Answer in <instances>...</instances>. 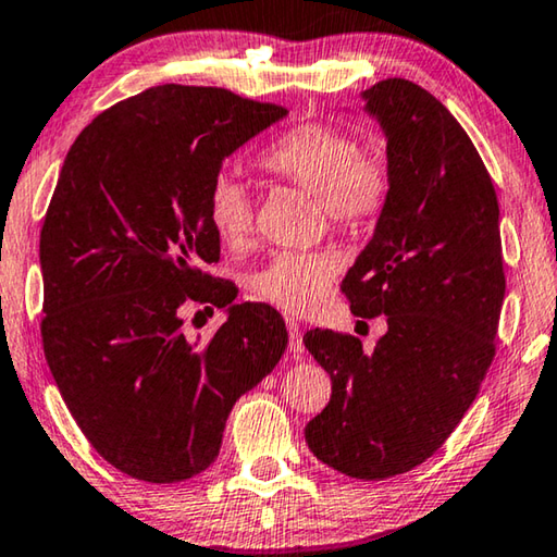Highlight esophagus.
Wrapping results in <instances>:
<instances>
[{"label": "esophagus", "instance_id": "1", "mask_svg": "<svg viewBox=\"0 0 557 557\" xmlns=\"http://www.w3.org/2000/svg\"><path fill=\"white\" fill-rule=\"evenodd\" d=\"M287 332H289V354L292 356L305 354V344H301V329L297 324V319L287 317Z\"/></svg>", "mask_w": 557, "mask_h": 557}]
</instances>
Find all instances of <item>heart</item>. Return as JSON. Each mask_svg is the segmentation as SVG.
<instances>
[{"instance_id":"heart-1","label":"heart","mask_w":557,"mask_h":557,"mask_svg":"<svg viewBox=\"0 0 557 557\" xmlns=\"http://www.w3.org/2000/svg\"><path fill=\"white\" fill-rule=\"evenodd\" d=\"M265 172L317 194L319 209L338 231H366L388 196V176L346 132L329 125H299L282 132L258 157ZM209 223L225 248L240 250L252 238L256 206L238 178L223 174L209 191ZM338 270L332 252L282 250L250 272L245 285L258 301L289 314L322 305Z\"/></svg>"}]
</instances>
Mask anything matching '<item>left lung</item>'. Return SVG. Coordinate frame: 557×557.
Instances as JSON below:
<instances>
[{"label": "left lung", "instance_id": "1", "mask_svg": "<svg viewBox=\"0 0 557 557\" xmlns=\"http://www.w3.org/2000/svg\"><path fill=\"white\" fill-rule=\"evenodd\" d=\"M361 96L388 139V196L342 292L356 317L385 314L388 332L373 351L332 329L305 334L332 375L305 437L324 465L379 482L435 455L474 403L506 277L492 176L451 112L405 78Z\"/></svg>", "mask_w": 557, "mask_h": 557}]
</instances>
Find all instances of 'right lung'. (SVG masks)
Returning <instances> with one entry per match:
<instances>
[{"mask_svg": "<svg viewBox=\"0 0 557 557\" xmlns=\"http://www.w3.org/2000/svg\"><path fill=\"white\" fill-rule=\"evenodd\" d=\"M282 117L225 88L166 83L100 112L61 166L39 243L44 354L83 435L143 482L201 474L235 400L285 354L282 317L235 305L201 270L221 256L209 191L223 159ZM186 304L230 319L188 343Z\"/></svg>", "mask_w": 557, "mask_h": 557, "instance_id": "obj_1", "label": "right lung"}]
</instances>
